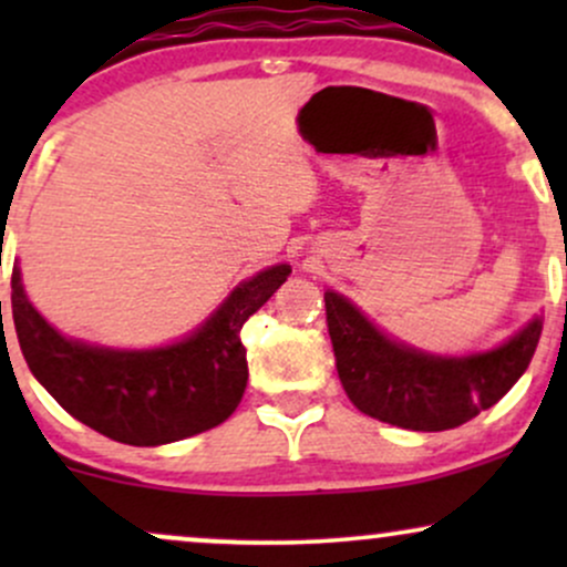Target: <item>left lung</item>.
Masks as SVG:
<instances>
[{"mask_svg": "<svg viewBox=\"0 0 567 567\" xmlns=\"http://www.w3.org/2000/svg\"><path fill=\"white\" fill-rule=\"evenodd\" d=\"M338 379L357 410L413 432H445L493 408L533 360L544 317H533L496 349L429 354L370 322L347 296L324 290Z\"/></svg>", "mask_w": 567, "mask_h": 567, "instance_id": "8db88e82", "label": "left lung"}]
</instances>
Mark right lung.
<instances>
[{
    "mask_svg": "<svg viewBox=\"0 0 567 567\" xmlns=\"http://www.w3.org/2000/svg\"><path fill=\"white\" fill-rule=\"evenodd\" d=\"M277 264L239 282L199 328L154 349L69 338L29 301L12 266V322L34 379L76 421L116 442L157 447L224 424L247 386L239 330L290 277Z\"/></svg>",
    "mask_w": 567,
    "mask_h": 567,
    "instance_id": "1",
    "label": "right lung"
}]
</instances>
